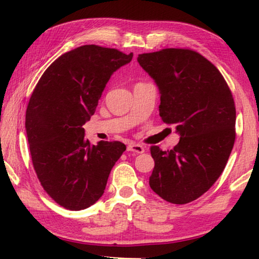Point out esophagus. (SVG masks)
<instances>
[{
    "instance_id": "obj_1",
    "label": "esophagus",
    "mask_w": 259,
    "mask_h": 259,
    "mask_svg": "<svg viewBox=\"0 0 259 259\" xmlns=\"http://www.w3.org/2000/svg\"><path fill=\"white\" fill-rule=\"evenodd\" d=\"M126 151L137 153V154H142V153L145 152V147L139 145V144H130V145H128V147H126Z\"/></svg>"
}]
</instances>
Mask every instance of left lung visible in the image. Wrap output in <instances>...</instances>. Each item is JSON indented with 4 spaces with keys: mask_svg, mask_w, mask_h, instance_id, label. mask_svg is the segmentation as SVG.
<instances>
[{
    "mask_svg": "<svg viewBox=\"0 0 259 259\" xmlns=\"http://www.w3.org/2000/svg\"><path fill=\"white\" fill-rule=\"evenodd\" d=\"M137 60L159 87L162 121L176 124L181 135L172 150L151 146L150 186L170 203L192 202L221 176L233 148V96L216 66L196 51L168 48Z\"/></svg>",
    "mask_w": 259,
    "mask_h": 259,
    "instance_id": "obj_1",
    "label": "left lung"
}]
</instances>
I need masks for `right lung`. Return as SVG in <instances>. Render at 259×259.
<instances>
[{
  "mask_svg": "<svg viewBox=\"0 0 259 259\" xmlns=\"http://www.w3.org/2000/svg\"><path fill=\"white\" fill-rule=\"evenodd\" d=\"M95 45L61 55L46 69L26 109L30 156L42 187L61 207L82 210L104 194L121 142L90 145L83 125L96 111L112 74L133 59Z\"/></svg>",
  "mask_w": 259,
  "mask_h": 259,
  "instance_id": "right-lung-1",
  "label": "right lung"
}]
</instances>
